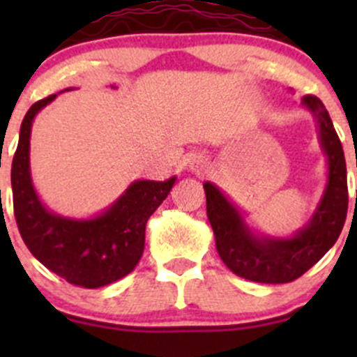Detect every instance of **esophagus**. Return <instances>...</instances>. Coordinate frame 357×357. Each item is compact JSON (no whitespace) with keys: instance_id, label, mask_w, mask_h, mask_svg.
I'll return each mask as SVG.
<instances>
[{"instance_id":"1","label":"esophagus","mask_w":357,"mask_h":357,"mask_svg":"<svg viewBox=\"0 0 357 357\" xmlns=\"http://www.w3.org/2000/svg\"><path fill=\"white\" fill-rule=\"evenodd\" d=\"M207 158H205L202 153H195V155L190 157V169H192L195 174H202L204 171H207Z\"/></svg>"}]
</instances>
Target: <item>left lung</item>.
Returning a JSON list of instances; mask_svg holds the SVG:
<instances>
[{
  "instance_id": "obj_1",
  "label": "left lung",
  "mask_w": 357,
  "mask_h": 357,
  "mask_svg": "<svg viewBox=\"0 0 357 357\" xmlns=\"http://www.w3.org/2000/svg\"><path fill=\"white\" fill-rule=\"evenodd\" d=\"M302 105L312 114L328 165L326 186L311 219L291 236L262 235L247 225L243 212L214 183L205 181L207 218L219 257L235 275L257 283H289L311 269L337 242L347 215V169L342 143L321 100L307 95Z\"/></svg>"
}]
</instances>
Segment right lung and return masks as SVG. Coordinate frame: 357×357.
<instances>
[{
    "label": "right lung",
    "mask_w": 357,
    "mask_h": 357,
    "mask_svg": "<svg viewBox=\"0 0 357 357\" xmlns=\"http://www.w3.org/2000/svg\"><path fill=\"white\" fill-rule=\"evenodd\" d=\"M68 91V89H66ZM56 95L36 102L20 126L12 162L13 211L24 243L43 266L68 283L84 289L110 285L136 268L145 248L150 215L176 183L138 179L110 207L95 218L75 219L50 211L36 192L31 176V129L34 117Z\"/></svg>",
    "instance_id": "1"
}]
</instances>
